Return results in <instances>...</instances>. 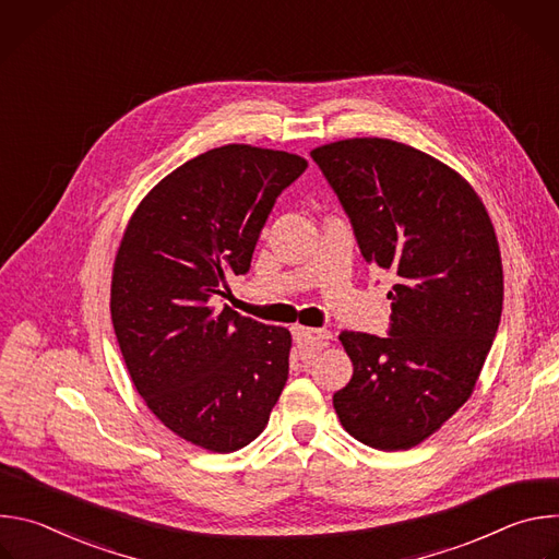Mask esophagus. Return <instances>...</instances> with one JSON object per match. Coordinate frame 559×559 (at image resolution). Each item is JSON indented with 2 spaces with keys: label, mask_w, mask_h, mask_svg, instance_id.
Here are the masks:
<instances>
[{
  "label": "esophagus",
  "mask_w": 559,
  "mask_h": 559,
  "mask_svg": "<svg viewBox=\"0 0 559 559\" xmlns=\"http://www.w3.org/2000/svg\"><path fill=\"white\" fill-rule=\"evenodd\" d=\"M294 338L300 347L307 349H321L330 343L332 332L330 330H309V328H294Z\"/></svg>",
  "instance_id": "esophagus-1"
}]
</instances>
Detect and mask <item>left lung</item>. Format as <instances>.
Wrapping results in <instances>:
<instances>
[{
    "mask_svg": "<svg viewBox=\"0 0 559 559\" xmlns=\"http://www.w3.org/2000/svg\"><path fill=\"white\" fill-rule=\"evenodd\" d=\"M311 158L365 261L397 278L386 338L341 334L354 376L334 409L362 444L412 449L468 401L498 334L504 276L493 223L466 179L412 145L345 139Z\"/></svg>",
    "mask_w": 559,
    "mask_h": 559,
    "instance_id": "obj_1",
    "label": "left lung"
}]
</instances>
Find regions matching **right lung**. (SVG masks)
Returning <instances> with one entry per match:
<instances>
[{
    "label": "right lung",
    "mask_w": 559,
    "mask_h": 559,
    "mask_svg": "<svg viewBox=\"0 0 559 559\" xmlns=\"http://www.w3.org/2000/svg\"><path fill=\"white\" fill-rule=\"evenodd\" d=\"M305 168L283 150H207L158 181L123 231L110 287L119 349L147 409L201 449L259 438L287 382L292 334L210 298L250 270L278 194Z\"/></svg>",
    "instance_id": "right-lung-1"
}]
</instances>
